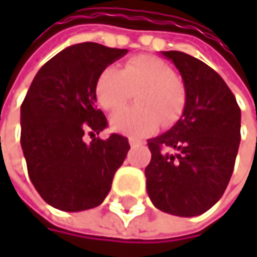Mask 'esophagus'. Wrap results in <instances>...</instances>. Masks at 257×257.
Listing matches in <instances>:
<instances>
[{
  "label": "esophagus",
  "instance_id": "esophagus-1",
  "mask_svg": "<svg viewBox=\"0 0 257 257\" xmlns=\"http://www.w3.org/2000/svg\"><path fill=\"white\" fill-rule=\"evenodd\" d=\"M141 144H144V143L140 141V140H135V138H129V146L131 147H137V146H141Z\"/></svg>",
  "mask_w": 257,
  "mask_h": 257
}]
</instances>
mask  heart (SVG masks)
<instances>
[{"label": "heart", "instance_id": "obj_1", "mask_svg": "<svg viewBox=\"0 0 257 257\" xmlns=\"http://www.w3.org/2000/svg\"><path fill=\"white\" fill-rule=\"evenodd\" d=\"M135 93L140 107H126L110 116L114 132L141 138L156 132L161 125L177 120L184 107V92L174 71L152 56H135L122 70L104 68L95 81V98L104 110H114Z\"/></svg>", "mask_w": 257, "mask_h": 257}]
</instances>
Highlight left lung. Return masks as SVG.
Wrapping results in <instances>:
<instances>
[{
	"label": "left lung",
	"mask_w": 257,
	"mask_h": 257,
	"mask_svg": "<svg viewBox=\"0 0 257 257\" xmlns=\"http://www.w3.org/2000/svg\"><path fill=\"white\" fill-rule=\"evenodd\" d=\"M179 70L184 108L177 123L147 141L144 174L156 208L180 217L210 210L231 180L241 140V110L213 68L183 52H161Z\"/></svg>",
	"instance_id": "1"
}]
</instances>
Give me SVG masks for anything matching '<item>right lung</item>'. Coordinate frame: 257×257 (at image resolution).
I'll return each instance as SVG.
<instances>
[{
  "instance_id": "1",
  "label": "right lung",
  "mask_w": 257,
  "mask_h": 257,
  "mask_svg": "<svg viewBox=\"0 0 257 257\" xmlns=\"http://www.w3.org/2000/svg\"><path fill=\"white\" fill-rule=\"evenodd\" d=\"M128 53L98 43L70 46L46 62L34 77L21 107V144L28 174L40 196L62 211L95 208L108 195L123 164L128 138L111 134L96 108L99 73ZM84 132L94 140L82 141Z\"/></svg>"
}]
</instances>
